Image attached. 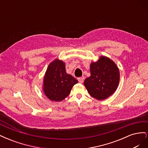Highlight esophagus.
Here are the masks:
<instances>
[{
	"label": "esophagus",
	"instance_id": "obj_1",
	"mask_svg": "<svg viewBox=\"0 0 148 148\" xmlns=\"http://www.w3.org/2000/svg\"><path fill=\"white\" fill-rule=\"evenodd\" d=\"M78 81L79 83H83L84 82V77H79L78 78Z\"/></svg>",
	"mask_w": 148,
	"mask_h": 148
}]
</instances>
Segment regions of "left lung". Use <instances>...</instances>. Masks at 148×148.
Masks as SVG:
<instances>
[{
    "instance_id": "8db88e82",
    "label": "left lung",
    "mask_w": 148,
    "mask_h": 148,
    "mask_svg": "<svg viewBox=\"0 0 148 148\" xmlns=\"http://www.w3.org/2000/svg\"><path fill=\"white\" fill-rule=\"evenodd\" d=\"M91 76L85 79L84 84L92 97L103 100L111 96L117 89L120 80L118 67L106 57H101L90 66Z\"/></svg>"
}]
</instances>
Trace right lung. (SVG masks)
Masks as SVG:
<instances>
[{"label":"right lung","mask_w":148,"mask_h":148,"mask_svg":"<svg viewBox=\"0 0 148 148\" xmlns=\"http://www.w3.org/2000/svg\"><path fill=\"white\" fill-rule=\"evenodd\" d=\"M78 80L67 74L63 62L56 59L49 65L44 78V91L52 101H60L69 96Z\"/></svg>","instance_id":"obj_1"}]
</instances>
